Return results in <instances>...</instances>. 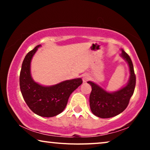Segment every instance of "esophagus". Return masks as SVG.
<instances>
[{"mask_svg":"<svg viewBox=\"0 0 150 150\" xmlns=\"http://www.w3.org/2000/svg\"><path fill=\"white\" fill-rule=\"evenodd\" d=\"M90 79V76L88 74H84L83 75V83H86V82L89 81Z\"/></svg>","mask_w":150,"mask_h":150,"instance_id":"esophagus-1","label":"esophagus"}]
</instances>
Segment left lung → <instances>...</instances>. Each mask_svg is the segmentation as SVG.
Here are the masks:
<instances>
[{
  "instance_id": "8db88e82",
  "label": "left lung",
  "mask_w": 150,
  "mask_h": 150,
  "mask_svg": "<svg viewBox=\"0 0 150 150\" xmlns=\"http://www.w3.org/2000/svg\"><path fill=\"white\" fill-rule=\"evenodd\" d=\"M121 50L120 56L128 63L130 69V78L126 86L118 91L108 92L93 82H87L92 89L89 96L90 108L93 114L98 117L110 118L120 114L128 106L134 93L136 76L132 60L124 50Z\"/></svg>"
}]
</instances>
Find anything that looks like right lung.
<instances>
[{
  "label": "right lung",
  "instance_id": "obj_1",
  "mask_svg": "<svg viewBox=\"0 0 150 150\" xmlns=\"http://www.w3.org/2000/svg\"><path fill=\"white\" fill-rule=\"evenodd\" d=\"M41 45L26 55L20 74V87L24 101L34 113L51 117L65 109L69 96L83 83L81 78L62 81L57 85L43 86L34 81L30 74L33 57Z\"/></svg>",
  "mask_w": 150,
  "mask_h": 150
}]
</instances>
